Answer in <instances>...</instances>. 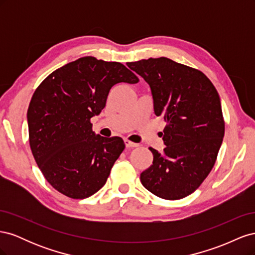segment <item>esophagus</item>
<instances>
[{"mask_svg":"<svg viewBox=\"0 0 255 255\" xmlns=\"http://www.w3.org/2000/svg\"><path fill=\"white\" fill-rule=\"evenodd\" d=\"M125 143H126L127 148H136V146L138 145L137 143H135V142H133V141H129V140H128V139L125 140Z\"/></svg>","mask_w":255,"mask_h":255,"instance_id":"obj_1","label":"esophagus"}]
</instances>
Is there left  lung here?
<instances>
[{"instance_id": "left-lung-1", "label": "left lung", "mask_w": 255, "mask_h": 255, "mask_svg": "<svg viewBox=\"0 0 255 255\" xmlns=\"http://www.w3.org/2000/svg\"><path fill=\"white\" fill-rule=\"evenodd\" d=\"M127 65L149 84L154 113L166 122V148H150L153 163L141 172V184L163 199L187 197L211 172L222 143L225 122L218 92L201 71L170 58Z\"/></svg>"}]
</instances>
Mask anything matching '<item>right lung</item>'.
<instances>
[{
	"instance_id": "obj_1",
	"label": "right lung",
	"mask_w": 255,
	"mask_h": 255,
	"mask_svg": "<svg viewBox=\"0 0 255 255\" xmlns=\"http://www.w3.org/2000/svg\"><path fill=\"white\" fill-rule=\"evenodd\" d=\"M137 82L125 65L85 56L52 72L38 86L27 110L29 145L56 190L85 199L104 186L126 145L120 137L92 132L90 119L102 112L114 85Z\"/></svg>"
}]
</instances>
